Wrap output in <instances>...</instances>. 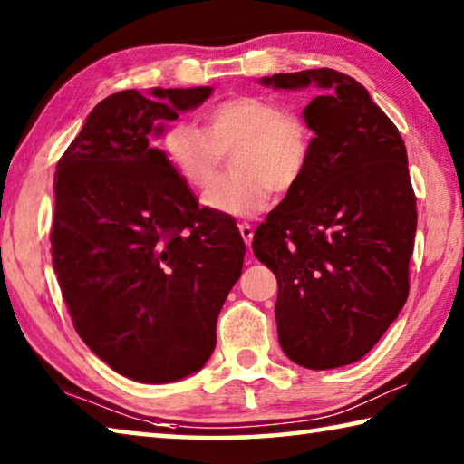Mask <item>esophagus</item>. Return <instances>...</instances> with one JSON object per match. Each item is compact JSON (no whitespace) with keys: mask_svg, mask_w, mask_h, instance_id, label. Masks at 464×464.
Listing matches in <instances>:
<instances>
[{"mask_svg":"<svg viewBox=\"0 0 464 464\" xmlns=\"http://www.w3.org/2000/svg\"><path fill=\"white\" fill-rule=\"evenodd\" d=\"M239 233H241L243 241H246L247 246H251V239H254V227H251L249 223H241L239 225Z\"/></svg>","mask_w":464,"mask_h":464,"instance_id":"34e87169","label":"esophagus"}]
</instances>
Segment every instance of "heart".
Here are the masks:
<instances>
[{"label":"heart","mask_w":464,"mask_h":464,"mask_svg":"<svg viewBox=\"0 0 464 464\" xmlns=\"http://www.w3.org/2000/svg\"><path fill=\"white\" fill-rule=\"evenodd\" d=\"M161 151L184 184L204 190L215 182L223 155L235 151L231 171L204 194V204L231 217H256L272 202V190L286 194L307 171L311 139L298 116L276 100L235 96L202 116V130L178 121L163 132Z\"/></svg>","instance_id":"b5f03b06"}]
</instances>
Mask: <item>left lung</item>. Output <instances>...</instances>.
<instances>
[{
  "mask_svg": "<svg viewBox=\"0 0 464 464\" xmlns=\"http://www.w3.org/2000/svg\"><path fill=\"white\" fill-rule=\"evenodd\" d=\"M274 90H321L303 110L307 171L257 227L251 249L278 280L285 354L327 371L366 356L410 293L415 194L405 143L354 77L307 69L260 80Z\"/></svg>",
  "mask_w": 464,
  "mask_h": 464,
  "instance_id": "left-lung-1",
  "label": "left lung"
}]
</instances>
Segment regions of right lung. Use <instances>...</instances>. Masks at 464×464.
<instances>
[{"label": "right lung", "mask_w": 464, "mask_h": 464, "mask_svg": "<svg viewBox=\"0 0 464 464\" xmlns=\"http://www.w3.org/2000/svg\"><path fill=\"white\" fill-rule=\"evenodd\" d=\"M213 88L124 90L92 110L54 171L53 268L73 325L127 379L161 384L208 362L246 243L153 145Z\"/></svg>", "instance_id": "obj_1"}]
</instances>
